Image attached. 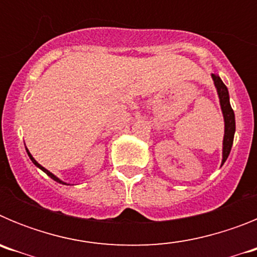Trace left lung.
<instances>
[{
    "label": "left lung",
    "instance_id": "obj_1",
    "mask_svg": "<svg viewBox=\"0 0 257 257\" xmlns=\"http://www.w3.org/2000/svg\"><path fill=\"white\" fill-rule=\"evenodd\" d=\"M213 81V85L216 87L217 96H219L220 106H221L222 117H224V139H222V160L221 166L228 158L230 153L231 145H233V139H234L235 133V117L234 112L231 109L230 101H229V91L224 82L221 81L217 74H211Z\"/></svg>",
    "mask_w": 257,
    "mask_h": 257
}]
</instances>
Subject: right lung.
I'll return each instance as SVG.
<instances>
[{"instance_id": "1", "label": "right lung", "mask_w": 257, "mask_h": 257, "mask_svg": "<svg viewBox=\"0 0 257 257\" xmlns=\"http://www.w3.org/2000/svg\"><path fill=\"white\" fill-rule=\"evenodd\" d=\"M26 149H27V148H26ZM27 153H28V156H29V158H31V161H32V162L35 163V166H37L38 169H40V170H42V171H44L45 174L47 175V176H50V178H51L52 180H55L56 183H59V184H64V185H69V184H67V183H64V181H63V180H60V179H59L58 176H55V175L52 174V172H50L49 170H46V169H45L44 166H41L40 163H38L37 161H36L35 158H33V156H32V154L29 153V151H28V149H27Z\"/></svg>"}]
</instances>
